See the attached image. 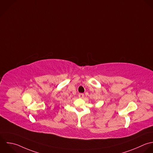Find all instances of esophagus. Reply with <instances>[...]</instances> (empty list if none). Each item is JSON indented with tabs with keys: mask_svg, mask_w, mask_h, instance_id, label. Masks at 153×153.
<instances>
[{
	"mask_svg": "<svg viewBox=\"0 0 153 153\" xmlns=\"http://www.w3.org/2000/svg\"><path fill=\"white\" fill-rule=\"evenodd\" d=\"M79 97L80 98H84V94H79Z\"/></svg>",
	"mask_w": 153,
	"mask_h": 153,
	"instance_id": "34e87169",
	"label": "esophagus"
}]
</instances>
